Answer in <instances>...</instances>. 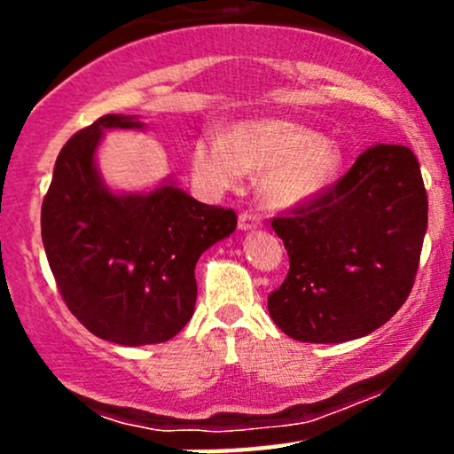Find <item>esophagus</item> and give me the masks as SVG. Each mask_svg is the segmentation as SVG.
<instances>
[{
    "mask_svg": "<svg viewBox=\"0 0 454 454\" xmlns=\"http://www.w3.org/2000/svg\"><path fill=\"white\" fill-rule=\"evenodd\" d=\"M260 226H262V217H260L258 213L243 211L241 215H239V228H241V231H254V228Z\"/></svg>",
    "mask_w": 454,
    "mask_h": 454,
    "instance_id": "1",
    "label": "esophagus"
}]
</instances>
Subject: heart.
<instances>
[{"instance_id": "heart-1", "label": "heart", "mask_w": 454, "mask_h": 454, "mask_svg": "<svg viewBox=\"0 0 454 454\" xmlns=\"http://www.w3.org/2000/svg\"><path fill=\"white\" fill-rule=\"evenodd\" d=\"M192 168L209 190H231L243 173L256 170L264 200L290 207L320 194L341 168V149L314 129L286 119H256L228 129L226 137H200Z\"/></svg>"}]
</instances>
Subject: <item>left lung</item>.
I'll return each instance as SVG.
<instances>
[{"mask_svg": "<svg viewBox=\"0 0 454 454\" xmlns=\"http://www.w3.org/2000/svg\"><path fill=\"white\" fill-rule=\"evenodd\" d=\"M420 166L403 145H376L320 194L270 226L290 269L269 314L296 341L340 343L388 322L414 286L427 231Z\"/></svg>", "mask_w": 454, "mask_h": 454, "instance_id": "8db88e82", "label": "left lung"}]
</instances>
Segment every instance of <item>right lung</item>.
Instances as JSON below:
<instances>
[{
  "mask_svg": "<svg viewBox=\"0 0 454 454\" xmlns=\"http://www.w3.org/2000/svg\"><path fill=\"white\" fill-rule=\"evenodd\" d=\"M104 114L76 132L55 161L43 200V243L61 299L87 331L121 346L173 340L196 303L200 254L237 228V213L175 185L114 196L93 153L102 129L140 128Z\"/></svg>",
  "mask_w": 454,
  "mask_h": 454,
  "instance_id": "1",
  "label": "right lung"
}]
</instances>
